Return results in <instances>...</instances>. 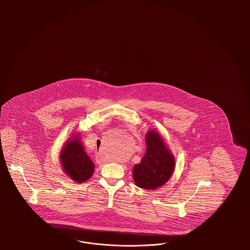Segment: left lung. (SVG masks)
Returning a JSON list of instances; mask_svg holds the SVG:
<instances>
[{
	"mask_svg": "<svg viewBox=\"0 0 250 250\" xmlns=\"http://www.w3.org/2000/svg\"><path fill=\"white\" fill-rule=\"evenodd\" d=\"M146 144L144 157L133 167V179L139 188L156 189L168 182L172 176L175 158L156 130L150 129L146 132Z\"/></svg>",
	"mask_w": 250,
	"mask_h": 250,
	"instance_id": "obj_1",
	"label": "left lung"
}]
</instances>
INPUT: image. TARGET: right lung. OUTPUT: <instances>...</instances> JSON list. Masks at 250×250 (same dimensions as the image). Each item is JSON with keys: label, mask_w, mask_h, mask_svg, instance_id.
Listing matches in <instances>:
<instances>
[{"label": "right lung", "mask_w": 250, "mask_h": 250, "mask_svg": "<svg viewBox=\"0 0 250 250\" xmlns=\"http://www.w3.org/2000/svg\"><path fill=\"white\" fill-rule=\"evenodd\" d=\"M71 135L60 153L61 167L70 180L83 183L93 174L94 164L84 150L82 134L75 132Z\"/></svg>", "instance_id": "1"}]
</instances>
